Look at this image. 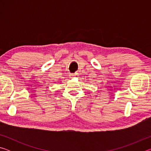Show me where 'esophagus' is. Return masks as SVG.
Returning a JSON list of instances; mask_svg holds the SVG:
<instances>
[{"instance_id": "34e87169", "label": "esophagus", "mask_w": 151, "mask_h": 151, "mask_svg": "<svg viewBox=\"0 0 151 151\" xmlns=\"http://www.w3.org/2000/svg\"><path fill=\"white\" fill-rule=\"evenodd\" d=\"M70 76V78H74V77H75L76 75H74V74H71Z\"/></svg>"}]
</instances>
